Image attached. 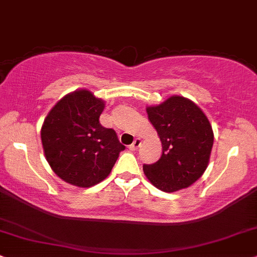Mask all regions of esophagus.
Returning a JSON list of instances; mask_svg holds the SVG:
<instances>
[{
  "label": "esophagus",
  "mask_w": 257,
  "mask_h": 257,
  "mask_svg": "<svg viewBox=\"0 0 257 257\" xmlns=\"http://www.w3.org/2000/svg\"><path fill=\"white\" fill-rule=\"evenodd\" d=\"M141 144H142V139L141 138H136L134 143L130 145V149H131V150H134V151L137 150V149L141 147Z\"/></svg>",
  "instance_id": "esophagus-1"
}]
</instances>
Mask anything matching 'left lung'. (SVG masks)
<instances>
[{"label":"left lung","mask_w":257,"mask_h":257,"mask_svg":"<svg viewBox=\"0 0 257 257\" xmlns=\"http://www.w3.org/2000/svg\"><path fill=\"white\" fill-rule=\"evenodd\" d=\"M147 113L162 142V156L156 163L144 164L145 176L167 193L193 185L207 168L213 147L207 116L193 101L179 95L148 107Z\"/></svg>","instance_id":"left-lung-1"}]
</instances>
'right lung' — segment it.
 Masks as SVG:
<instances>
[{
	"label": "right lung",
	"mask_w": 257,
	"mask_h": 257,
	"mask_svg": "<svg viewBox=\"0 0 257 257\" xmlns=\"http://www.w3.org/2000/svg\"><path fill=\"white\" fill-rule=\"evenodd\" d=\"M104 102L87 89L65 95L41 126L46 161L56 175L77 187H91L109 175L125 147L101 125Z\"/></svg>",
	"instance_id": "obj_1"
}]
</instances>
